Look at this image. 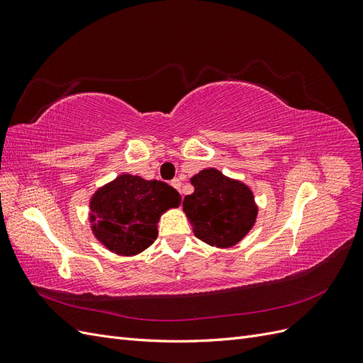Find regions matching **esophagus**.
Masks as SVG:
<instances>
[{
    "mask_svg": "<svg viewBox=\"0 0 363 363\" xmlns=\"http://www.w3.org/2000/svg\"><path fill=\"white\" fill-rule=\"evenodd\" d=\"M171 184L174 186L175 189H177V191H180V192H182V182H180L179 179H174V180L171 182Z\"/></svg>",
    "mask_w": 363,
    "mask_h": 363,
    "instance_id": "1",
    "label": "esophagus"
}]
</instances>
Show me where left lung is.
Instances as JSON below:
<instances>
[{
  "label": "left lung",
  "instance_id": "left-lung-1",
  "mask_svg": "<svg viewBox=\"0 0 363 363\" xmlns=\"http://www.w3.org/2000/svg\"><path fill=\"white\" fill-rule=\"evenodd\" d=\"M191 183L195 191L184 196L183 211L195 236L219 248L236 245L250 232L257 216L250 188L213 168L194 175Z\"/></svg>",
  "mask_w": 363,
  "mask_h": 363
}]
</instances>
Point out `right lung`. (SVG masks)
<instances>
[{
    "instance_id": "add662e5",
    "label": "right lung",
    "mask_w": 363,
    "mask_h": 363,
    "mask_svg": "<svg viewBox=\"0 0 363 363\" xmlns=\"http://www.w3.org/2000/svg\"><path fill=\"white\" fill-rule=\"evenodd\" d=\"M180 203L172 186L123 174L92 196L94 235L116 255H138L156 240L160 215Z\"/></svg>"
}]
</instances>
